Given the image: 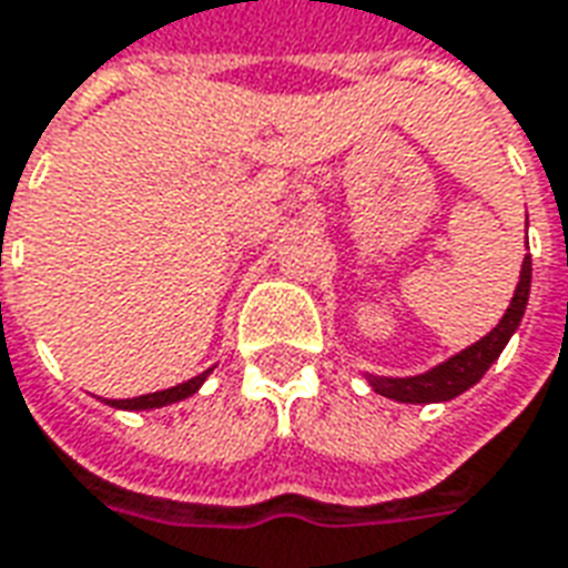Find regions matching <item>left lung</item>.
Here are the masks:
<instances>
[{
    "label": "left lung",
    "instance_id": "8db88e82",
    "mask_svg": "<svg viewBox=\"0 0 568 568\" xmlns=\"http://www.w3.org/2000/svg\"><path fill=\"white\" fill-rule=\"evenodd\" d=\"M529 284H532V260L526 253L520 268V284L514 291L508 312L496 327L486 333L484 339H477L465 352H458V355L437 364L428 373H419V376H406V379L367 376L373 392L382 394V397H392V400H400V404H440V400H453L462 392H468L470 385L484 379V373L496 364L501 348L514 336V329L520 327L523 312H526V303H529Z\"/></svg>",
    "mask_w": 568,
    "mask_h": 568
}]
</instances>
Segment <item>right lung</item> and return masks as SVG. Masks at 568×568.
Wrapping results in <instances>:
<instances>
[{
	"mask_svg": "<svg viewBox=\"0 0 568 568\" xmlns=\"http://www.w3.org/2000/svg\"><path fill=\"white\" fill-rule=\"evenodd\" d=\"M207 373H211V369H204L201 376L183 382V385L164 388V392L143 394V397H131V400H110V406H115V409H155V406H168V404H176V400H186V397H192V394L199 392L201 385H204Z\"/></svg>",
	"mask_w": 568,
	"mask_h": 568,
	"instance_id": "add662e5",
	"label": "right lung"
}]
</instances>
